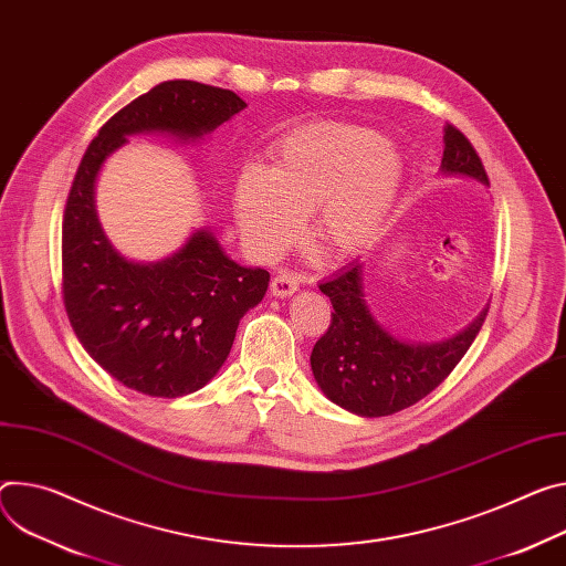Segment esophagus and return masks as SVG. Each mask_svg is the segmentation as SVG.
<instances>
[{
  "label": "esophagus",
  "instance_id": "esophagus-1",
  "mask_svg": "<svg viewBox=\"0 0 566 566\" xmlns=\"http://www.w3.org/2000/svg\"><path fill=\"white\" fill-rule=\"evenodd\" d=\"M300 289V275L291 271H280L271 282V293L275 297H289Z\"/></svg>",
  "mask_w": 566,
  "mask_h": 566
}]
</instances>
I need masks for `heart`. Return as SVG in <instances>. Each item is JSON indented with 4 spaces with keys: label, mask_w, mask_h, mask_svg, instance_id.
Segmentation results:
<instances>
[{
    "label": "heart",
    "mask_w": 566,
    "mask_h": 566,
    "mask_svg": "<svg viewBox=\"0 0 566 566\" xmlns=\"http://www.w3.org/2000/svg\"><path fill=\"white\" fill-rule=\"evenodd\" d=\"M403 180L399 150L381 133L340 122H314L284 135L271 167L245 165L232 191L239 234L260 260H273L302 232L323 252L349 256L384 232Z\"/></svg>",
    "instance_id": "obj_1"
}]
</instances>
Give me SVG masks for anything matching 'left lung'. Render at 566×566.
<instances>
[{
    "instance_id": "left-lung-1",
    "label": "left lung",
    "mask_w": 566,
    "mask_h": 566,
    "mask_svg": "<svg viewBox=\"0 0 566 566\" xmlns=\"http://www.w3.org/2000/svg\"><path fill=\"white\" fill-rule=\"evenodd\" d=\"M440 174L465 176L490 187L470 139L444 126ZM364 264L352 262L318 289L332 300L334 314L325 336L314 345L312 373L329 401L361 418L392 416L436 390L470 345L488 310L465 329L436 343H410L384 327L364 293Z\"/></svg>"
}]
</instances>
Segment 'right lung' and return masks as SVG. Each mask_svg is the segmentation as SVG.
I'll return each instance as SVG.
<instances>
[{"label": "right lung", "instance_id": "right-lung-1", "mask_svg": "<svg viewBox=\"0 0 566 566\" xmlns=\"http://www.w3.org/2000/svg\"><path fill=\"white\" fill-rule=\"evenodd\" d=\"M243 108L232 90L165 81L106 122L78 165L63 219L65 310L85 352L137 392L174 399L212 381L271 275L234 262L210 228L160 262L128 260L98 223V174L130 135L200 142Z\"/></svg>", "mask_w": 566, "mask_h": 566}]
</instances>
